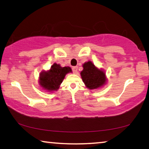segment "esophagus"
<instances>
[{"mask_svg": "<svg viewBox=\"0 0 149 149\" xmlns=\"http://www.w3.org/2000/svg\"><path fill=\"white\" fill-rule=\"evenodd\" d=\"M72 70H73V72H74V74H76L77 73V66H74L72 68Z\"/></svg>", "mask_w": 149, "mask_h": 149, "instance_id": "1", "label": "esophagus"}]
</instances>
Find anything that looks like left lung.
<instances>
[{
    "instance_id": "obj_1",
    "label": "left lung",
    "mask_w": 149,
    "mask_h": 149,
    "mask_svg": "<svg viewBox=\"0 0 149 149\" xmlns=\"http://www.w3.org/2000/svg\"><path fill=\"white\" fill-rule=\"evenodd\" d=\"M83 68L80 75L87 89H100L107 84V78L105 72L101 68H98L91 61L85 62L83 64Z\"/></svg>"
}]
</instances>
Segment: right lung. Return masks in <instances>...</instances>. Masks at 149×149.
Wrapping results in <instances>:
<instances>
[{
  "mask_svg": "<svg viewBox=\"0 0 149 149\" xmlns=\"http://www.w3.org/2000/svg\"><path fill=\"white\" fill-rule=\"evenodd\" d=\"M70 72H72L70 67H62L59 64L54 63L49 70H42L39 74L40 87L50 93L57 91L64 79L65 75Z\"/></svg>",
  "mask_w": 149,
  "mask_h": 149,
  "instance_id": "add662e5",
  "label": "right lung"
}]
</instances>
